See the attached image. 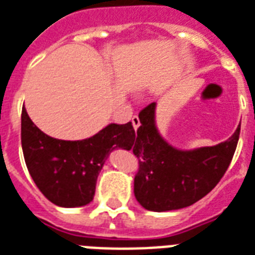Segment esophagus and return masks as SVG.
<instances>
[{"label":"esophagus","mask_w":255,"mask_h":255,"mask_svg":"<svg viewBox=\"0 0 255 255\" xmlns=\"http://www.w3.org/2000/svg\"><path fill=\"white\" fill-rule=\"evenodd\" d=\"M131 124H133V128H134V129H138L139 125H141V124H139L138 117L133 116V118H131Z\"/></svg>","instance_id":"34e87169"}]
</instances>
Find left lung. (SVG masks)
Here are the masks:
<instances>
[{"instance_id": "8db88e82", "label": "left lung", "mask_w": 255, "mask_h": 255, "mask_svg": "<svg viewBox=\"0 0 255 255\" xmlns=\"http://www.w3.org/2000/svg\"><path fill=\"white\" fill-rule=\"evenodd\" d=\"M156 103L143 107L135 142L138 158L134 177L135 199L149 211L188 207L215 188L233 160L241 125L227 141L195 150H179L165 142L154 124Z\"/></svg>"}]
</instances>
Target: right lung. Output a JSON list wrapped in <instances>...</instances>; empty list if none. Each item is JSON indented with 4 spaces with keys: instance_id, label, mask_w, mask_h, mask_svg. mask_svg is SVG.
I'll list each match as a JSON object with an SVG mask.
<instances>
[{
    "instance_id": "obj_1",
    "label": "right lung",
    "mask_w": 255,
    "mask_h": 255,
    "mask_svg": "<svg viewBox=\"0 0 255 255\" xmlns=\"http://www.w3.org/2000/svg\"><path fill=\"white\" fill-rule=\"evenodd\" d=\"M135 131L131 122L110 124L82 141L49 137L34 125L25 107L21 113V145L34 184L60 207H80L93 200L97 179L116 148L131 149Z\"/></svg>"
}]
</instances>
